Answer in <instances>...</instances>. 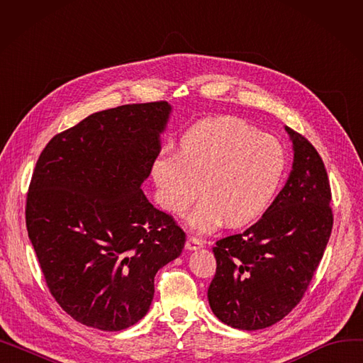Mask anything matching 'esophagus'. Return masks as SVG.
I'll use <instances>...</instances> for the list:
<instances>
[{
    "label": "esophagus",
    "mask_w": 363,
    "mask_h": 363,
    "mask_svg": "<svg viewBox=\"0 0 363 363\" xmlns=\"http://www.w3.org/2000/svg\"><path fill=\"white\" fill-rule=\"evenodd\" d=\"M201 247H203V241L196 238V237H189L185 242L186 250H197V249H201Z\"/></svg>",
    "instance_id": "1"
}]
</instances>
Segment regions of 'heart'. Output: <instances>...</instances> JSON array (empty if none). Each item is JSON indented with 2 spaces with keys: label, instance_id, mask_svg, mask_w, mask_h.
<instances>
[{
  "label": "heart",
  "instance_id": "heart-1",
  "mask_svg": "<svg viewBox=\"0 0 363 363\" xmlns=\"http://www.w3.org/2000/svg\"><path fill=\"white\" fill-rule=\"evenodd\" d=\"M287 152L271 133L233 118H211L185 130L179 151L162 150L152 162L159 203L172 213L188 215L196 233H211L225 219L242 226L259 219L281 185Z\"/></svg>",
  "mask_w": 363,
  "mask_h": 363
}]
</instances>
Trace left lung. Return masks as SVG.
I'll use <instances>...</instances> for the list:
<instances>
[{"instance_id": "8db88e82", "label": "left lung", "mask_w": 363, "mask_h": 363, "mask_svg": "<svg viewBox=\"0 0 363 363\" xmlns=\"http://www.w3.org/2000/svg\"><path fill=\"white\" fill-rule=\"evenodd\" d=\"M293 170L263 216L242 234L216 241V274L207 290L226 325L255 331L287 316L306 293L333 230L331 186L316 148L285 126Z\"/></svg>"}]
</instances>
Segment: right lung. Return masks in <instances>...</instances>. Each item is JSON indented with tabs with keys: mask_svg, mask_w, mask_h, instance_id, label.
Segmentation results:
<instances>
[{
	"mask_svg": "<svg viewBox=\"0 0 363 363\" xmlns=\"http://www.w3.org/2000/svg\"><path fill=\"white\" fill-rule=\"evenodd\" d=\"M170 106L94 113L45 145L26 196V228L47 287L86 327L121 331L150 309L155 277L185 233L144 196Z\"/></svg>",
	"mask_w": 363,
	"mask_h": 363,
	"instance_id": "obj_1",
	"label": "right lung"
}]
</instances>
